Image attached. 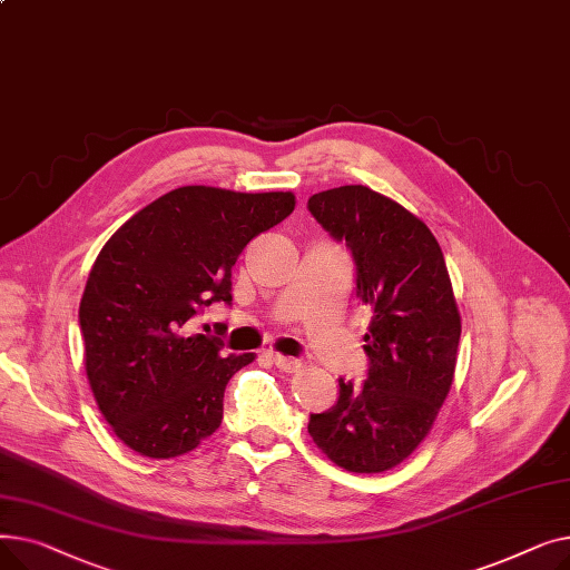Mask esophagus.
I'll return each mask as SVG.
<instances>
[{
	"instance_id": "esophagus-1",
	"label": "esophagus",
	"mask_w": 570,
	"mask_h": 570,
	"mask_svg": "<svg viewBox=\"0 0 570 570\" xmlns=\"http://www.w3.org/2000/svg\"><path fill=\"white\" fill-rule=\"evenodd\" d=\"M269 361H273V365L282 372H297L301 370V361H295V357H286V355H279V353H269Z\"/></svg>"
}]
</instances>
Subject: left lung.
Wrapping results in <instances>:
<instances>
[{
    "label": "left lung",
    "instance_id": "1",
    "mask_svg": "<svg viewBox=\"0 0 570 570\" xmlns=\"http://www.w3.org/2000/svg\"><path fill=\"white\" fill-rule=\"evenodd\" d=\"M307 207L351 249L355 295L372 307L367 381L340 379L337 404L312 413L307 430L337 466L381 473L421 445L453 385L462 333L453 284L432 230L393 198L346 185Z\"/></svg>",
    "mask_w": 570,
    "mask_h": 570
}]
</instances>
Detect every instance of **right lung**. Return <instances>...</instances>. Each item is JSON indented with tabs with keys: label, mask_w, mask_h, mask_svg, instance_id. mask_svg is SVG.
Instances as JSON below:
<instances>
[{
	"label": "right lung",
	"mask_w": 570,
	"mask_h": 570,
	"mask_svg": "<svg viewBox=\"0 0 570 570\" xmlns=\"http://www.w3.org/2000/svg\"><path fill=\"white\" fill-rule=\"evenodd\" d=\"M293 207L291 191L179 187L142 207L99 252L78 312L85 372L99 411L131 451L177 458L222 425L226 383L254 353H222V340L194 333L191 321L213 303L230 305L237 256Z\"/></svg>",
	"instance_id": "add662e5"
}]
</instances>
